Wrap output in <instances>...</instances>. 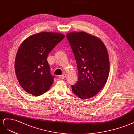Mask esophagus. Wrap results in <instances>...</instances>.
<instances>
[{"label":"esophagus","instance_id":"1","mask_svg":"<svg viewBox=\"0 0 134 134\" xmlns=\"http://www.w3.org/2000/svg\"><path fill=\"white\" fill-rule=\"evenodd\" d=\"M59 79H64V78L66 77V74H63V75H60V76H59Z\"/></svg>","mask_w":134,"mask_h":134}]
</instances>
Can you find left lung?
I'll use <instances>...</instances> for the list:
<instances>
[{"instance_id":"left-lung-1","label":"left lung","mask_w":134,"mask_h":134,"mask_svg":"<svg viewBox=\"0 0 134 134\" xmlns=\"http://www.w3.org/2000/svg\"><path fill=\"white\" fill-rule=\"evenodd\" d=\"M77 63L78 81L72 91L82 99L97 95L104 86L109 73L108 51L103 42L85 32H71L66 35Z\"/></svg>"}]
</instances>
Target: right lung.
Masks as SVG:
<instances>
[{"label":"right lung","mask_w":134,"mask_h":134,"mask_svg":"<svg viewBox=\"0 0 134 134\" xmlns=\"http://www.w3.org/2000/svg\"><path fill=\"white\" fill-rule=\"evenodd\" d=\"M65 35L41 32L30 36L19 47L14 63L15 72L21 86L34 96L47 91L54 81L47 57Z\"/></svg>","instance_id":"1"}]
</instances>
